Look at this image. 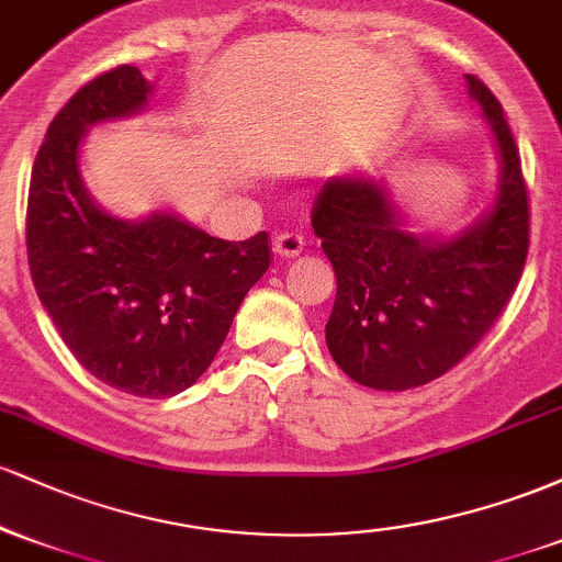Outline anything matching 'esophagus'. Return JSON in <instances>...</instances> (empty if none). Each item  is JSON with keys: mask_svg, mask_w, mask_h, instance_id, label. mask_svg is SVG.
I'll list each match as a JSON object with an SVG mask.
<instances>
[{"mask_svg": "<svg viewBox=\"0 0 562 562\" xmlns=\"http://www.w3.org/2000/svg\"><path fill=\"white\" fill-rule=\"evenodd\" d=\"M272 250L280 259H295L303 250V235L301 232H282V235L274 237Z\"/></svg>", "mask_w": 562, "mask_h": 562, "instance_id": "1", "label": "esophagus"}]
</instances>
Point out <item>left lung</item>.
<instances>
[{
    "mask_svg": "<svg viewBox=\"0 0 562 562\" xmlns=\"http://www.w3.org/2000/svg\"><path fill=\"white\" fill-rule=\"evenodd\" d=\"M468 94L494 137L492 205L468 227L406 229L389 190L362 173L327 179L312 227L333 263L335 303L325 340L353 383L406 391L465 359L518 285L528 254V195L513 134L475 76Z\"/></svg>",
    "mask_w": 562,
    "mask_h": 562,
    "instance_id": "left-lung-1",
    "label": "left lung"
}]
</instances>
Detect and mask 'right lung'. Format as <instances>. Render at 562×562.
<instances>
[{
  "instance_id": "obj_1",
  "label": "right lung",
  "mask_w": 562,
  "mask_h": 562,
  "mask_svg": "<svg viewBox=\"0 0 562 562\" xmlns=\"http://www.w3.org/2000/svg\"><path fill=\"white\" fill-rule=\"evenodd\" d=\"M153 83L134 66L97 76L63 105L29 190V267L63 344L97 380L169 398L209 370L248 290L269 269V235L229 243L173 211L121 218L81 177L97 124L139 115Z\"/></svg>"
}]
</instances>
